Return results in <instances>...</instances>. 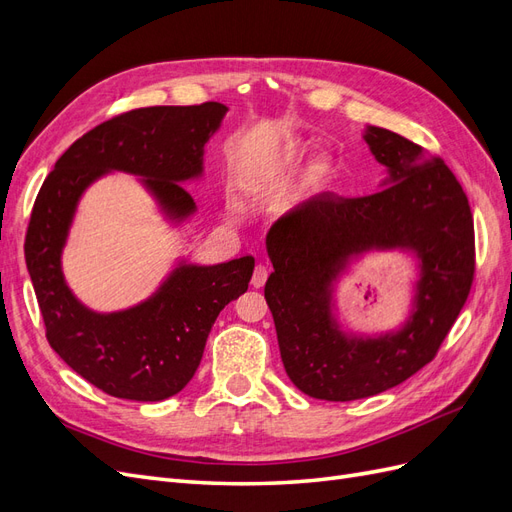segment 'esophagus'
<instances>
[{"instance_id": "1", "label": "esophagus", "mask_w": 512, "mask_h": 512, "mask_svg": "<svg viewBox=\"0 0 512 512\" xmlns=\"http://www.w3.org/2000/svg\"><path fill=\"white\" fill-rule=\"evenodd\" d=\"M267 277H269V269L265 265H256L254 275H252V286L254 288H262V286H265V282H267Z\"/></svg>"}]
</instances>
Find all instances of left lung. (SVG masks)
Returning <instances> with one entry per match:
<instances>
[{"label":"left lung","mask_w":512,"mask_h":512,"mask_svg":"<svg viewBox=\"0 0 512 512\" xmlns=\"http://www.w3.org/2000/svg\"><path fill=\"white\" fill-rule=\"evenodd\" d=\"M365 141L393 185L359 198L320 194L267 235L265 299L284 369L299 391L327 401L378 395L436 359L474 280V220L453 170L391 130L369 128ZM371 246L419 254L417 307L397 334L346 338L330 316V282L352 253Z\"/></svg>","instance_id":"obj_1"}]
</instances>
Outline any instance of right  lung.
<instances>
[{
  "label": "right lung",
  "instance_id": "obj_1",
  "mask_svg": "<svg viewBox=\"0 0 512 512\" xmlns=\"http://www.w3.org/2000/svg\"><path fill=\"white\" fill-rule=\"evenodd\" d=\"M226 111L220 102H203L121 113L74 141L36 196L25 262L46 339L68 367L106 395L134 401L177 395L196 374L215 318L247 290L254 258L183 265L149 301L126 312L94 314L72 297L59 265L76 203L106 170H126L147 177L145 185L173 218L192 213L194 198L179 181L200 175L203 147Z\"/></svg>",
  "mask_w": 512,
  "mask_h": 512
}]
</instances>
